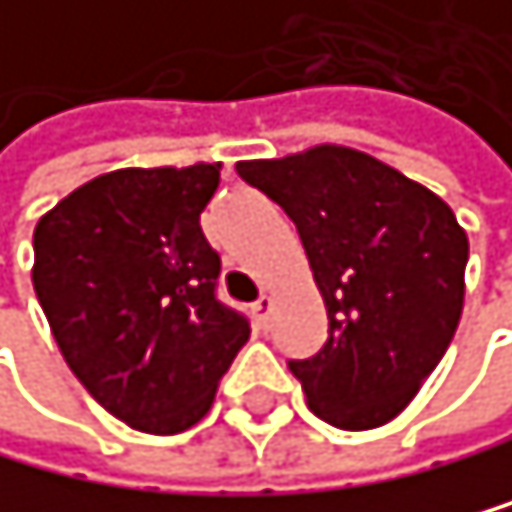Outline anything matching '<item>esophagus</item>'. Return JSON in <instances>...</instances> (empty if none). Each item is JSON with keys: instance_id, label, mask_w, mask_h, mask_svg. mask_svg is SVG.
Instances as JSON below:
<instances>
[{"instance_id": "esophagus-1", "label": "esophagus", "mask_w": 512, "mask_h": 512, "mask_svg": "<svg viewBox=\"0 0 512 512\" xmlns=\"http://www.w3.org/2000/svg\"><path fill=\"white\" fill-rule=\"evenodd\" d=\"M271 309H274V300H271V296H261V300L254 303L251 313H254V319H258V326H267V319H271Z\"/></svg>"}]
</instances>
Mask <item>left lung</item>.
I'll use <instances>...</instances> for the list:
<instances>
[{
	"label": "left lung",
	"mask_w": 512,
	"mask_h": 512,
	"mask_svg": "<svg viewBox=\"0 0 512 512\" xmlns=\"http://www.w3.org/2000/svg\"><path fill=\"white\" fill-rule=\"evenodd\" d=\"M238 174L293 219L326 303V345L290 361L309 410L348 432L390 423L442 361L465 306L468 235L452 206L345 144L238 161Z\"/></svg>",
	"instance_id": "1"
}]
</instances>
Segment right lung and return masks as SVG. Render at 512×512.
Masks as SVG:
<instances>
[{
    "label": "right lung",
    "instance_id": "right-lung-1",
    "mask_svg": "<svg viewBox=\"0 0 512 512\" xmlns=\"http://www.w3.org/2000/svg\"><path fill=\"white\" fill-rule=\"evenodd\" d=\"M219 170H109L34 225L31 283L60 355L138 432L196 426L248 342V322L216 300L219 254L199 229Z\"/></svg>",
    "mask_w": 512,
    "mask_h": 512
}]
</instances>
